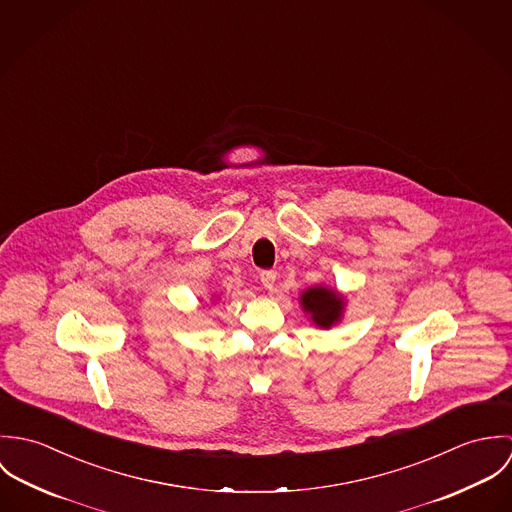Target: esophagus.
I'll use <instances>...</instances> for the list:
<instances>
[{"label": "esophagus", "instance_id": "obj_1", "mask_svg": "<svg viewBox=\"0 0 512 512\" xmlns=\"http://www.w3.org/2000/svg\"><path fill=\"white\" fill-rule=\"evenodd\" d=\"M260 282H262V286H264L266 290H272V288H274V284H276V272H272V270H264V272L260 274Z\"/></svg>", "mask_w": 512, "mask_h": 512}]
</instances>
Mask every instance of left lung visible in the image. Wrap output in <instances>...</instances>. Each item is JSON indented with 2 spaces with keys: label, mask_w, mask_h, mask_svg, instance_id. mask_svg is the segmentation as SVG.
I'll use <instances>...</instances> for the list:
<instances>
[{
  "label": "left lung",
  "mask_w": 512,
  "mask_h": 512,
  "mask_svg": "<svg viewBox=\"0 0 512 512\" xmlns=\"http://www.w3.org/2000/svg\"><path fill=\"white\" fill-rule=\"evenodd\" d=\"M299 303L303 311L311 315V321L321 329H329L339 323L345 311V297L325 286L307 288L299 295Z\"/></svg>",
  "instance_id": "obj_1"
}]
</instances>
